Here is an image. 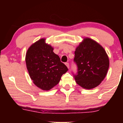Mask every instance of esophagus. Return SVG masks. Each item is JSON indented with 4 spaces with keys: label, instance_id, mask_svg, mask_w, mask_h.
Masks as SVG:
<instances>
[{
    "label": "esophagus",
    "instance_id": "obj_1",
    "mask_svg": "<svg viewBox=\"0 0 123 123\" xmlns=\"http://www.w3.org/2000/svg\"><path fill=\"white\" fill-rule=\"evenodd\" d=\"M65 65H66V66L68 67V68H69V64L68 63H65Z\"/></svg>",
    "mask_w": 123,
    "mask_h": 123
}]
</instances>
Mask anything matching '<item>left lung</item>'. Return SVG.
I'll list each match as a JSON object with an SVG mask.
<instances>
[{
	"label": "left lung",
	"instance_id": "obj_1",
	"mask_svg": "<svg viewBox=\"0 0 123 123\" xmlns=\"http://www.w3.org/2000/svg\"><path fill=\"white\" fill-rule=\"evenodd\" d=\"M74 54L77 72L73 76L76 83L88 90L100 85L109 67V58L104 49L94 40L86 38L77 47Z\"/></svg>",
	"mask_w": 123,
	"mask_h": 123
}]
</instances>
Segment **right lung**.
<instances>
[{"label": "right lung", "mask_w": 123, "mask_h": 123, "mask_svg": "<svg viewBox=\"0 0 123 123\" xmlns=\"http://www.w3.org/2000/svg\"><path fill=\"white\" fill-rule=\"evenodd\" d=\"M45 41L42 38L30 47L26 55V63L33 83L42 90L48 91L58 85L68 69Z\"/></svg>", "instance_id": "1"}]
</instances>
